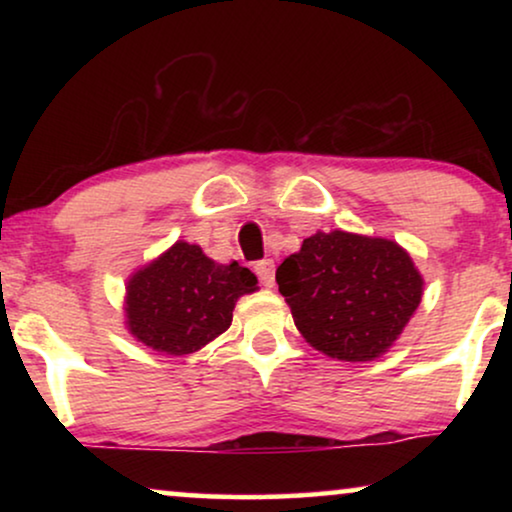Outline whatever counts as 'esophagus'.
<instances>
[{
  "instance_id": "1",
  "label": "esophagus",
  "mask_w": 512,
  "mask_h": 512,
  "mask_svg": "<svg viewBox=\"0 0 512 512\" xmlns=\"http://www.w3.org/2000/svg\"><path fill=\"white\" fill-rule=\"evenodd\" d=\"M254 270H256V275H258V279H261L263 286H268V289H270V286L275 284V261L265 258V261H258L254 265Z\"/></svg>"
}]
</instances>
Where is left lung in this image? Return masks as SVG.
Wrapping results in <instances>:
<instances>
[{
	"instance_id": "left-lung-1",
	"label": "left lung",
	"mask_w": 512,
	"mask_h": 512,
	"mask_svg": "<svg viewBox=\"0 0 512 512\" xmlns=\"http://www.w3.org/2000/svg\"><path fill=\"white\" fill-rule=\"evenodd\" d=\"M300 335L338 361H375L401 338L424 296V277L394 240L317 230L277 268Z\"/></svg>"
}]
</instances>
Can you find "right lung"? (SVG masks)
I'll return each mask as SVG.
<instances>
[{"label":"right lung","instance_id":"1","mask_svg":"<svg viewBox=\"0 0 512 512\" xmlns=\"http://www.w3.org/2000/svg\"><path fill=\"white\" fill-rule=\"evenodd\" d=\"M258 291L240 263H216L198 244L174 242L125 284V328L137 342L167 356H186L226 333L235 303Z\"/></svg>","mask_w":512,"mask_h":512}]
</instances>
